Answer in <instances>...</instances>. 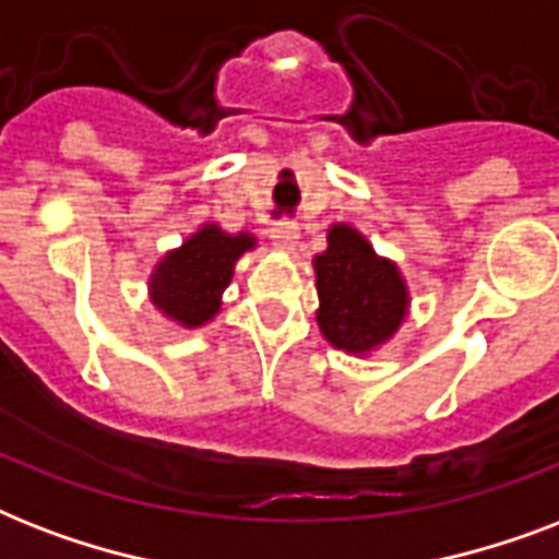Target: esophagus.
<instances>
[{
    "label": "esophagus",
    "mask_w": 559,
    "mask_h": 559,
    "mask_svg": "<svg viewBox=\"0 0 559 559\" xmlns=\"http://www.w3.org/2000/svg\"><path fill=\"white\" fill-rule=\"evenodd\" d=\"M298 226L296 223H289V219H281V223H272L270 228V237L275 240V246L278 249H293V246L298 243Z\"/></svg>",
    "instance_id": "1"
}]
</instances>
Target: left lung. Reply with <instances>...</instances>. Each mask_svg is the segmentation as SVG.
I'll return each instance as SVG.
<instances>
[{"label":"left lung","mask_w":559,"mask_h":559,"mask_svg":"<svg viewBox=\"0 0 559 559\" xmlns=\"http://www.w3.org/2000/svg\"><path fill=\"white\" fill-rule=\"evenodd\" d=\"M324 340L345 354H371L397 333L408 313V287L397 263L380 258L348 223L328 228V249L313 258Z\"/></svg>","instance_id":"obj_1"}]
</instances>
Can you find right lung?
Instances as JSON below:
<instances>
[{"label":"right lung","mask_w":559,"mask_h":559,"mask_svg":"<svg viewBox=\"0 0 559 559\" xmlns=\"http://www.w3.org/2000/svg\"><path fill=\"white\" fill-rule=\"evenodd\" d=\"M249 249H254L249 231L226 235L214 223H205L156 263L151 275V301L170 322L202 328L219 313L223 289L231 284L237 258Z\"/></svg>","instance_id":"1"}]
</instances>
